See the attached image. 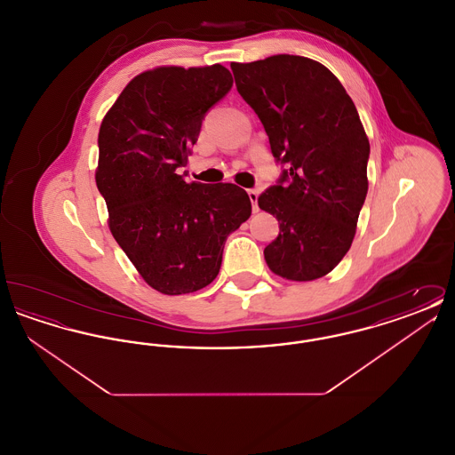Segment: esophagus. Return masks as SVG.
<instances>
[{"label":"esophagus","mask_w":455,"mask_h":455,"mask_svg":"<svg viewBox=\"0 0 455 455\" xmlns=\"http://www.w3.org/2000/svg\"><path fill=\"white\" fill-rule=\"evenodd\" d=\"M247 195H249V199H251V203H252V212L258 213V212H259V206H258V196H259V193H258L256 189H249Z\"/></svg>","instance_id":"esophagus-1"}]
</instances>
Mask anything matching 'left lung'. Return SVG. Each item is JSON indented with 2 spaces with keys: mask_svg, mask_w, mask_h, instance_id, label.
I'll return each instance as SVG.
<instances>
[{
  "mask_svg": "<svg viewBox=\"0 0 455 455\" xmlns=\"http://www.w3.org/2000/svg\"><path fill=\"white\" fill-rule=\"evenodd\" d=\"M230 68L273 156L286 165L278 184L258 197L280 223L264 259L291 282L323 278L347 256L367 197L370 143L358 110L324 65L303 56Z\"/></svg>",
  "mask_w": 455,
  "mask_h": 455,
  "instance_id": "left-lung-1",
  "label": "left lung"
}]
</instances>
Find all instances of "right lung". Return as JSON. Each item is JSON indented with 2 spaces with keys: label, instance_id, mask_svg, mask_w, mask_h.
I'll return each mask as SVG.
<instances>
[{
  "label": "right lung",
  "instance_id": "right-lung-1",
  "mask_svg": "<svg viewBox=\"0 0 455 455\" xmlns=\"http://www.w3.org/2000/svg\"><path fill=\"white\" fill-rule=\"evenodd\" d=\"M232 84L221 65L158 66L131 80L100 124L95 182L108 228L164 295L213 282L225 240L252 212L235 184H188L175 173L186 167L206 112Z\"/></svg>",
  "mask_w": 455,
  "mask_h": 455
}]
</instances>
